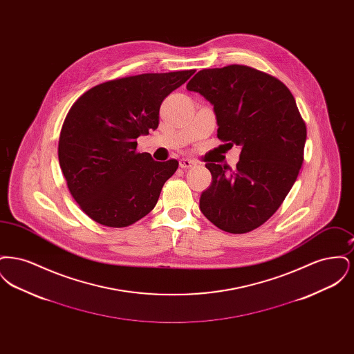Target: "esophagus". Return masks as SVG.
<instances>
[{"mask_svg":"<svg viewBox=\"0 0 354 354\" xmlns=\"http://www.w3.org/2000/svg\"><path fill=\"white\" fill-rule=\"evenodd\" d=\"M198 163L195 160H191V159H180L179 162V166L182 169H191V167H195Z\"/></svg>","mask_w":354,"mask_h":354,"instance_id":"obj_1","label":"esophagus"}]
</instances>
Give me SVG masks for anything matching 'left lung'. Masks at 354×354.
Here are the masks:
<instances>
[{
    "label": "left lung",
    "mask_w": 354,
    "mask_h": 354,
    "mask_svg": "<svg viewBox=\"0 0 354 354\" xmlns=\"http://www.w3.org/2000/svg\"><path fill=\"white\" fill-rule=\"evenodd\" d=\"M187 90L214 106L220 140L241 147L235 171L205 165L212 183L201 211L225 232H250L279 209L303 166L306 127L296 101L281 81L243 65L201 70Z\"/></svg>",
    "instance_id": "8db88e82"
}]
</instances>
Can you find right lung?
I'll list each match as a JSON object with an SVG mask.
<instances>
[{
	"label": "right lung",
	"mask_w": 354,
	"mask_h": 354,
	"mask_svg": "<svg viewBox=\"0 0 354 354\" xmlns=\"http://www.w3.org/2000/svg\"><path fill=\"white\" fill-rule=\"evenodd\" d=\"M195 70L119 78L86 91L64 122L58 159L84 214L122 228L145 218L179 163L136 152V138L158 129L163 100Z\"/></svg>",
	"instance_id": "right-lung-1"
}]
</instances>
